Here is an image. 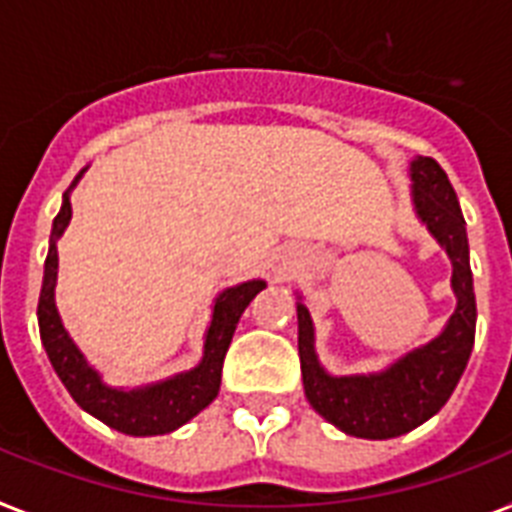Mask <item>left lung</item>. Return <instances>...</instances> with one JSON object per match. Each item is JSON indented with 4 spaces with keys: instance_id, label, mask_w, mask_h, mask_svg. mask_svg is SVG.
Wrapping results in <instances>:
<instances>
[{
    "instance_id": "left-lung-1",
    "label": "left lung",
    "mask_w": 512,
    "mask_h": 512,
    "mask_svg": "<svg viewBox=\"0 0 512 512\" xmlns=\"http://www.w3.org/2000/svg\"><path fill=\"white\" fill-rule=\"evenodd\" d=\"M410 181L415 218L429 228L452 263L450 286L458 302L442 331L384 371L334 376L318 360L313 318L297 294L299 363L307 402L336 429L357 439H394L439 413L463 376L476 336V297L458 194L431 157L410 160Z\"/></svg>"
}]
</instances>
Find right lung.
<instances>
[{
    "label": "right lung",
    "instance_id": "right-lung-1",
    "mask_svg": "<svg viewBox=\"0 0 512 512\" xmlns=\"http://www.w3.org/2000/svg\"><path fill=\"white\" fill-rule=\"evenodd\" d=\"M86 168L76 176L70 189L62 194V207L52 223V236H49V255L44 263V284L39 294V331L41 344L47 350L49 363L54 373L60 376L70 397L78 402L81 410L94 415L97 421L107 423L110 429L128 436H157L170 434L189 423L194 415H199L220 392V371H223V357L228 352V344L234 339L236 323L247 310V305L265 289L263 278H252L244 284L228 286L215 297L210 326L205 331V347H202V360L191 371H181L176 376L162 378L155 384L123 386L105 384L102 373L86 360L78 344L70 339L68 328L62 326V318L57 313L54 302V286H57V239L65 234L73 207H70V191L83 178Z\"/></svg>",
    "mask_w": 512,
    "mask_h": 512
}]
</instances>
